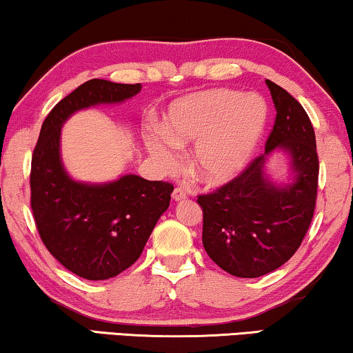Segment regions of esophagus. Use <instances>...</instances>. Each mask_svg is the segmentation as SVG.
I'll use <instances>...</instances> for the list:
<instances>
[{
    "label": "esophagus",
    "instance_id": "esophagus-1",
    "mask_svg": "<svg viewBox=\"0 0 353 353\" xmlns=\"http://www.w3.org/2000/svg\"><path fill=\"white\" fill-rule=\"evenodd\" d=\"M172 197H173V201L181 202V201H186V199H188V194H186L185 189H181V188H175V189H173V192H172Z\"/></svg>",
    "mask_w": 353,
    "mask_h": 353
}]
</instances>
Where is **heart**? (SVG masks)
Wrapping results in <instances>:
<instances>
[{"label":"heart","mask_w":353,"mask_h":353,"mask_svg":"<svg viewBox=\"0 0 353 353\" xmlns=\"http://www.w3.org/2000/svg\"><path fill=\"white\" fill-rule=\"evenodd\" d=\"M268 119L259 95L229 89L197 92L170 106L165 132L150 139L152 154L162 165L176 164V146L196 143L191 168L210 185L232 180L252 157Z\"/></svg>","instance_id":"b5f03b06"}]
</instances>
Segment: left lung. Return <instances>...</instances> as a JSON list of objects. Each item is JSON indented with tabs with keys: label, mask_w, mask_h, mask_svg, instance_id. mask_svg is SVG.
I'll use <instances>...</instances> for the list:
<instances>
[{
	"label": "left lung",
	"mask_w": 353,
	"mask_h": 353,
	"mask_svg": "<svg viewBox=\"0 0 353 353\" xmlns=\"http://www.w3.org/2000/svg\"><path fill=\"white\" fill-rule=\"evenodd\" d=\"M265 84L277 111L265 152L216 191L197 197L207 254L223 270L243 279L272 272L293 256L314 218L319 188L312 122L287 90L269 79ZM275 147L292 156L295 180L287 187H275L263 173L265 156Z\"/></svg>",
	"instance_id": "8db88e82"
}]
</instances>
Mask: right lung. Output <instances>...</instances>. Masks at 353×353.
Masks as SVG:
<instances>
[{
    "label": "right lung",
    "instance_id": "obj_1",
    "mask_svg": "<svg viewBox=\"0 0 353 353\" xmlns=\"http://www.w3.org/2000/svg\"><path fill=\"white\" fill-rule=\"evenodd\" d=\"M141 84L90 79L59 101L46 117L32 156L30 189L39 237L49 253L88 280L116 277L145 248L157 219L170 205L173 185L124 175L105 185L71 180L60 159V130L74 111L121 103Z\"/></svg>",
    "mask_w": 353,
    "mask_h": 353
}]
</instances>
